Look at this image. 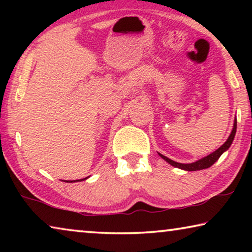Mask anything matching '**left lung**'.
<instances>
[{
  "instance_id": "obj_1",
  "label": "left lung",
  "mask_w": 252,
  "mask_h": 252,
  "mask_svg": "<svg viewBox=\"0 0 252 252\" xmlns=\"http://www.w3.org/2000/svg\"><path fill=\"white\" fill-rule=\"evenodd\" d=\"M236 131H237V120H234V125H233V129L231 131V134L229 135V138L227 141H225L222 146H221L218 150H216L215 152H212L211 155L207 156L206 158H203V159L199 160V161H195L193 163H188V164H183V163H179V162L173 161L171 159H169V158L162 156L161 153H159V156L162 158V159H164L165 161L170 163L173 167L176 168H180L183 170H187V171H197V170H202V169H207L209 167H211V165L215 163V162L219 159L220 156L222 155V153L228 150L229 147L231 146V143L234 139V134H236Z\"/></svg>"
}]
</instances>
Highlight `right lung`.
<instances>
[{
    "label": "right lung",
    "instance_id": "add662e5",
    "mask_svg": "<svg viewBox=\"0 0 252 252\" xmlns=\"http://www.w3.org/2000/svg\"><path fill=\"white\" fill-rule=\"evenodd\" d=\"M87 179V178H85ZM85 179H81V180H76V181H82V180H85ZM65 182H69V181H65ZM70 182H73V181H70Z\"/></svg>",
    "mask_w": 252,
    "mask_h": 252
}]
</instances>
